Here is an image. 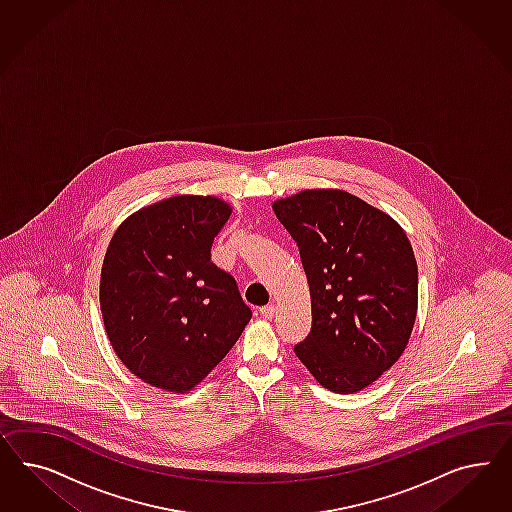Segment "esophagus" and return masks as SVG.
Returning a JSON list of instances; mask_svg holds the SVG:
<instances>
[{"label":"esophagus","mask_w":512,"mask_h":512,"mask_svg":"<svg viewBox=\"0 0 512 512\" xmlns=\"http://www.w3.org/2000/svg\"><path fill=\"white\" fill-rule=\"evenodd\" d=\"M259 311H261L263 319H272L274 313H276V306H274V304H268V306H263Z\"/></svg>","instance_id":"34e87169"}]
</instances>
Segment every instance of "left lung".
Here are the masks:
<instances>
[{
	"label": "left lung",
	"mask_w": 512,
	"mask_h": 512,
	"mask_svg": "<svg viewBox=\"0 0 512 512\" xmlns=\"http://www.w3.org/2000/svg\"><path fill=\"white\" fill-rule=\"evenodd\" d=\"M311 295V330L296 357L323 387L353 394L402 357L417 317L419 272L402 227L340 189L274 202Z\"/></svg>",
	"instance_id": "1"
}]
</instances>
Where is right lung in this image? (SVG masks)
<instances>
[{"label":"right lung","mask_w":512,"mask_h":512,"mask_svg":"<svg viewBox=\"0 0 512 512\" xmlns=\"http://www.w3.org/2000/svg\"><path fill=\"white\" fill-rule=\"evenodd\" d=\"M231 216L216 197L180 195L127 217L110 240L99 300L110 343L144 383L187 392L251 319L236 279L212 263Z\"/></svg>","instance_id":"add662e5"}]
</instances>
